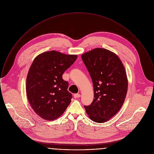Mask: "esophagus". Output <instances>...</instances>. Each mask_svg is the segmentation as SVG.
Here are the masks:
<instances>
[{"instance_id": "1", "label": "esophagus", "mask_w": 154, "mask_h": 154, "mask_svg": "<svg viewBox=\"0 0 154 154\" xmlns=\"http://www.w3.org/2000/svg\"><path fill=\"white\" fill-rule=\"evenodd\" d=\"M80 97V94L77 93V94H74V97L75 99H77V98H79V97Z\"/></svg>"}]
</instances>
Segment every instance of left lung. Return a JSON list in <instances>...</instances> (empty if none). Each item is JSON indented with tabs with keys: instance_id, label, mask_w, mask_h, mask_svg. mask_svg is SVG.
I'll return each instance as SVG.
<instances>
[{
	"instance_id": "obj_1",
	"label": "left lung",
	"mask_w": 154,
	"mask_h": 154,
	"mask_svg": "<svg viewBox=\"0 0 154 154\" xmlns=\"http://www.w3.org/2000/svg\"><path fill=\"white\" fill-rule=\"evenodd\" d=\"M92 80L94 99L85 106L89 117L94 122L108 121L121 109L128 89L125 69L115 53L95 48L82 55Z\"/></svg>"
}]
</instances>
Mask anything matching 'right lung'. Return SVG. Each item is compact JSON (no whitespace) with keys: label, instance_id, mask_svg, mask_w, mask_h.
Segmentation results:
<instances>
[{"label":"right lung","instance_id":"1","mask_svg":"<svg viewBox=\"0 0 154 154\" xmlns=\"http://www.w3.org/2000/svg\"><path fill=\"white\" fill-rule=\"evenodd\" d=\"M77 58L55 51L43 52L34 60L26 80V93L34 112L52 121L63 114L71 102L68 83L62 74Z\"/></svg>","mask_w":154,"mask_h":154}]
</instances>
